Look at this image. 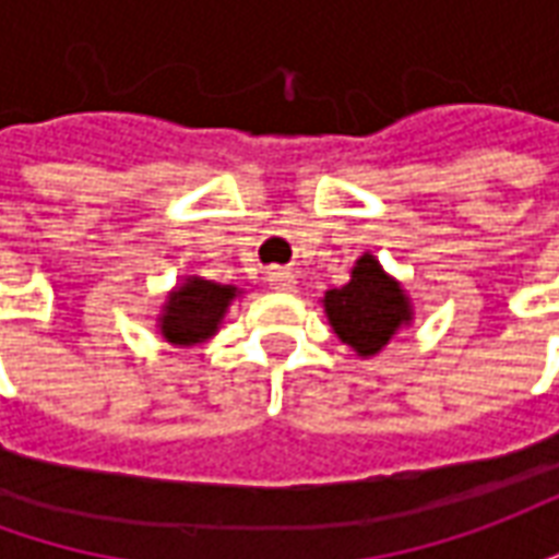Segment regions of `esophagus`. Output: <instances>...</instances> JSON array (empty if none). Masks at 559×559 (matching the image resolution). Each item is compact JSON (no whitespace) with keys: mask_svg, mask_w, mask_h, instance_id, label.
Masks as SVG:
<instances>
[{"mask_svg":"<svg viewBox=\"0 0 559 559\" xmlns=\"http://www.w3.org/2000/svg\"><path fill=\"white\" fill-rule=\"evenodd\" d=\"M269 284L275 290H296V275H293L290 269H272L269 272Z\"/></svg>","mask_w":559,"mask_h":559,"instance_id":"esophagus-1","label":"esophagus"}]
</instances>
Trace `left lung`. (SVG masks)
<instances>
[{
  "label": "left lung",
  "mask_w": 559,
  "mask_h": 559,
  "mask_svg": "<svg viewBox=\"0 0 559 559\" xmlns=\"http://www.w3.org/2000/svg\"><path fill=\"white\" fill-rule=\"evenodd\" d=\"M320 302L332 332L362 359L377 356L416 317L401 281L392 278L371 251L353 263L350 281L326 290Z\"/></svg>",
  "instance_id": "1"
}]
</instances>
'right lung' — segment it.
Instances as JSON below:
<instances>
[{
  "label": "right lung",
  "instance_id": "obj_1",
  "mask_svg": "<svg viewBox=\"0 0 559 559\" xmlns=\"http://www.w3.org/2000/svg\"><path fill=\"white\" fill-rule=\"evenodd\" d=\"M242 290L233 284H218L200 275H182V281L164 296L160 314L155 317L158 335L173 347H197L218 335L233 299Z\"/></svg>",
  "mask_w": 559,
  "mask_h": 559
}]
</instances>
